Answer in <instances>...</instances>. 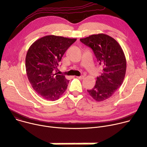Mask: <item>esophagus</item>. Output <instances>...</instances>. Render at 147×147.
<instances>
[{"instance_id":"esophagus-1","label":"esophagus","mask_w":147,"mask_h":147,"mask_svg":"<svg viewBox=\"0 0 147 147\" xmlns=\"http://www.w3.org/2000/svg\"><path fill=\"white\" fill-rule=\"evenodd\" d=\"M85 77L84 75H82V76H77V78L78 79H80V80H82V79H84Z\"/></svg>"}]
</instances>
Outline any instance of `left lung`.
<instances>
[{
    "label": "left lung",
    "mask_w": 147,
    "mask_h": 147,
    "mask_svg": "<svg viewBox=\"0 0 147 147\" xmlns=\"http://www.w3.org/2000/svg\"><path fill=\"white\" fill-rule=\"evenodd\" d=\"M80 41L92 49L103 68L102 73L96 78L94 87L87 91L98 102L106 100L123 81L127 69L125 54L115 39L104 33L92 35Z\"/></svg>",
    "instance_id": "left-lung-1"
}]
</instances>
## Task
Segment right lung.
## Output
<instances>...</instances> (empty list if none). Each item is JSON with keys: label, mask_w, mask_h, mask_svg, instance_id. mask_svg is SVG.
I'll list each match as a JSON object with an SVG mask.
<instances>
[{"label": "right lung", "mask_w": 147, "mask_h": 147, "mask_svg": "<svg viewBox=\"0 0 147 147\" xmlns=\"http://www.w3.org/2000/svg\"><path fill=\"white\" fill-rule=\"evenodd\" d=\"M76 40L48 35L29 47L25 59L26 74L33 89L43 99L56 100L66 90L69 81L56 72L63 54Z\"/></svg>", "instance_id": "right-lung-1"}]
</instances>
